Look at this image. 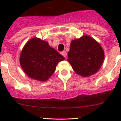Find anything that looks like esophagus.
I'll return each mask as SVG.
<instances>
[{
	"instance_id": "34e87169",
	"label": "esophagus",
	"mask_w": 121,
	"mask_h": 121,
	"mask_svg": "<svg viewBox=\"0 0 121 121\" xmlns=\"http://www.w3.org/2000/svg\"><path fill=\"white\" fill-rule=\"evenodd\" d=\"M62 55L63 56H64V57H67V52H66V51H62Z\"/></svg>"
}]
</instances>
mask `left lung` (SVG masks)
<instances>
[{"instance_id": "1", "label": "left lung", "mask_w": 121, "mask_h": 121, "mask_svg": "<svg viewBox=\"0 0 121 121\" xmlns=\"http://www.w3.org/2000/svg\"><path fill=\"white\" fill-rule=\"evenodd\" d=\"M67 60L74 71L82 77L96 73L104 60V51L93 37L84 35L71 42Z\"/></svg>"}]
</instances>
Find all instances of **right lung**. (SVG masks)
<instances>
[{
    "label": "right lung",
    "mask_w": 121,
    "mask_h": 121,
    "mask_svg": "<svg viewBox=\"0 0 121 121\" xmlns=\"http://www.w3.org/2000/svg\"><path fill=\"white\" fill-rule=\"evenodd\" d=\"M65 59L45 40L33 37L23 47L20 64L24 73L36 81H47L54 73L59 62Z\"/></svg>",
    "instance_id": "add662e5"
}]
</instances>
